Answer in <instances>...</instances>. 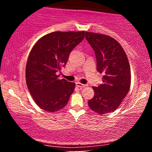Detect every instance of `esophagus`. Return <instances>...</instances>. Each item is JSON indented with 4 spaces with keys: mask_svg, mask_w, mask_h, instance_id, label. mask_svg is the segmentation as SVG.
<instances>
[{
    "mask_svg": "<svg viewBox=\"0 0 152 152\" xmlns=\"http://www.w3.org/2000/svg\"><path fill=\"white\" fill-rule=\"evenodd\" d=\"M76 86H77L78 87H79V88H84V87H86L87 86V85L83 84V83H79V82H76Z\"/></svg>",
    "mask_w": 152,
    "mask_h": 152,
    "instance_id": "obj_1",
    "label": "esophagus"
}]
</instances>
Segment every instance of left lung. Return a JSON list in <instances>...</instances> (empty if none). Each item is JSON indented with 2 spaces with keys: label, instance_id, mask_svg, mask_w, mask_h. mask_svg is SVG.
<instances>
[{
  "label": "left lung",
  "instance_id": "8db88e82",
  "mask_svg": "<svg viewBox=\"0 0 152 152\" xmlns=\"http://www.w3.org/2000/svg\"><path fill=\"white\" fill-rule=\"evenodd\" d=\"M85 37L95 52L97 71L104 74L102 84L93 86L94 96L88 102V106L100 115L108 114L117 109L129 91V63L114 38L91 32H86Z\"/></svg>",
  "mask_w": 152,
  "mask_h": 152
}]
</instances>
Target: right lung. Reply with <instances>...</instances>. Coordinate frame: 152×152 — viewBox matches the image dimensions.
I'll return each instance as SVG.
<instances>
[{
    "mask_svg": "<svg viewBox=\"0 0 152 152\" xmlns=\"http://www.w3.org/2000/svg\"><path fill=\"white\" fill-rule=\"evenodd\" d=\"M85 31H56L43 36L31 49L26 68L28 88L41 109L54 112L65 107L75 83L59 79L69 55L83 41Z\"/></svg>",
    "mask_w": 152,
    "mask_h": 152,
    "instance_id": "right-lung-1",
    "label": "right lung"
}]
</instances>
